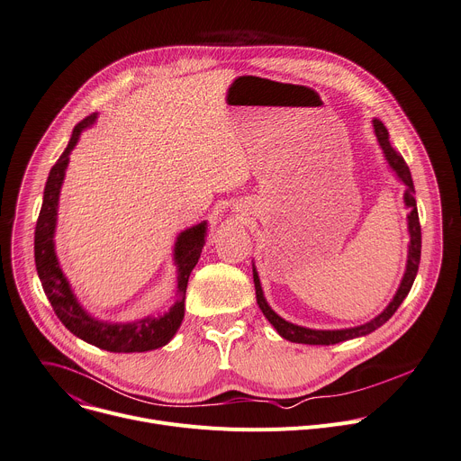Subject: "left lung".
Listing matches in <instances>:
<instances>
[{"instance_id":"left-lung-1","label":"left lung","mask_w":461,"mask_h":461,"mask_svg":"<svg viewBox=\"0 0 461 461\" xmlns=\"http://www.w3.org/2000/svg\"><path fill=\"white\" fill-rule=\"evenodd\" d=\"M373 129H375V136L379 140V145L384 150V156L390 163L392 169L395 171V175L399 176V180L406 185L404 191V203L406 207H410L408 213V231H410V244H408V261H406V272L404 277L399 285V290L395 292L393 300L390 302V305L379 314L375 316L371 321L358 325V327H351V329H339V330H316V329H307L302 325H294L286 320H283L281 316H277L270 305L267 303L265 296H263V288H261V281L259 276L256 272L254 267V283H256V296H258V305L263 311V314L267 316V320L274 325V329L281 334L283 339L296 342V344H309V346H330V344H339L344 340H351L357 337H364V334L373 332L375 329H379L383 323H386L393 312L399 309V305L402 303V300L408 296V292L413 285V279L417 276V268H420V261H421V224H420V215H417V203H415V189H413V182H411V175L406 161L402 159V156L392 147L390 143V134L386 131V127L383 124V121L373 119Z\"/></svg>"}]
</instances>
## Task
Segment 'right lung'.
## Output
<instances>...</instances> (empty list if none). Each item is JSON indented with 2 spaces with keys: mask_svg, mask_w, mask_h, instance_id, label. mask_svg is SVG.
<instances>
[{
  "mask_svg": "<svg viewBox=\"0 0 461 461\" xmlns=\"http://www.w3.org/2000/svg\"><path fill=\"white\" fill-rule=\"evenodd\" d=\"M95 117L97 115L92 113L75 124L66 150L51 167L44 189V202H41L34 230V263L41 286H44V292L55 314L75 337L110 353H143L163 348L176 334L184 320L187 281L200 259L207 226L205 222H200L182 231L176 239L175 263L178 265V300L167 314L147 316L132 323H106L92 318L82 309L59 267V259L55 254V226L59 212V194L69 161V152L77 145L80 132L94 124Z\"/></svg>",
  "mask_w": 461,
  "mask_h": 461,
  "instance_id": "add662e5",
  "label": "right lung"
}]
</instances>
